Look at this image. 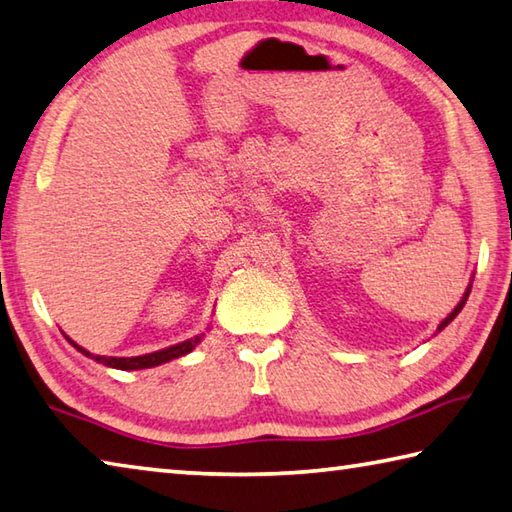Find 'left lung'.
Wrapping results in <instances>:
<instances>
[{
    "label": "left lung",
    "instance_id": "8db88e82",
    "mask_svg": "<svg viewBox=\"0 0 512 512\" xmlns=\"http://www.w3.org/2000/svg\"><path fill=\"white\" fill-rule=\"evenodd\" d=\"M470 288H472V286H468V291H466V295H463V300H461L457 306H454V311L448 315V318H445V320L439 324V331H441V329H445V327H448V324H450L454 318H457L459 311L463 309V304H466V300H468V295H470Z\"/></svg>",
    "mask_w": 512,
    "mask_h": 512
}]
</instances>
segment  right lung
<instances>
[{
    "label": "right lung",
    "instance_id": "1",
    "mask_svg": "<svg viewBox=\"0 0 512 512\" xmlns=\"http://www.w3.org/2000/svg\"><path fill=\"white\" fill-rule=\"evenodd\" d=\"M71 342V340H69ZM201 342V336L197 338H190L181 342V345H174V347H167L163 351H154V353H147V356H136V358H105V356H94V353H89L87 349L78 347L76 342H71L73 347H76L78 351L85 353L87 358L96 360V362H102V365L107 367H116V369H147V367H156V365H163V362L167 360H174L179 356H185V353H190L194 347H197Z\"/></svg>",
    "mask_w": 512,
    "mask_h": 512
}]
</instances>
